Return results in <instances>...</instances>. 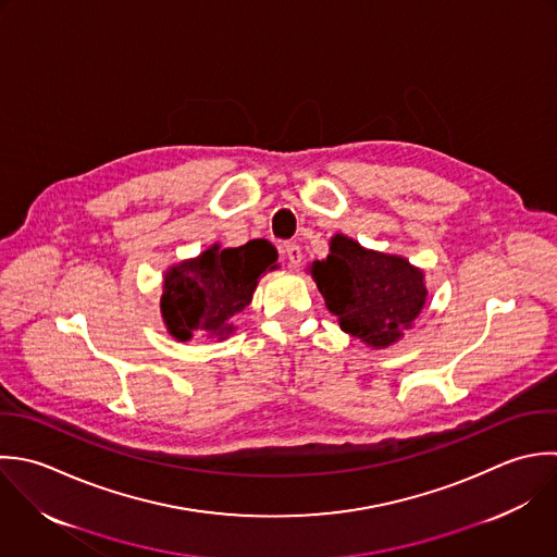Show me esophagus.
Listing matches in <instances>:
<instances>
[{
  "label": "esophagus",
  "mask_w": 557,
  "mask_h": 557,
  "mask_svg": "<svg viewBox=\"0 0 557 557\" xmlns=\"http://www.w3.org/2000/svg\"><path fill=\"white\" fill-rule=\"evenodd\" d=\"M284 256H286V260H288V264L290 267H299L301 264V247L299 245H295V243H288V245H284Z\"/></svg>",
  "instance_id": "1"
}]
</instances>
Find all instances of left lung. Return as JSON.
Segmentation results:
<instances>
[{
    "instance_id": "obj_1",
    "label": "left lung",
    "mask_w": 557,
    "mask_h": 557,
    "mask_svg": "<svg viewBox=\"0 0 557 557\" xmlns=\"http://www.w3.org/2000/svg\"><path fill=\"white\" fill-rule=\"evenodd\" d=\"M308 271L341 330L373 349L399 341L428 299L421 269L401 256L364 249L345 234H336L330 256Z\"/></svg>"
}]
</instances>
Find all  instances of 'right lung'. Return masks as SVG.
Listing matches in <instances>:
<instances>
[{
	"label": "right lung",
	"instance_id": "obj_1",
	"mask_svg": "<svg viewBox=\"0 0 557 557\" xmlns=\"http://www.w3.org/2000/svg\"><path fill=\"white\" fill-rule=\"evenodd\" d=\"M275 262V247L256 238L230 249L212 245L197 258L171 267L160 297L169 334L182 343L193 334L227 338L234 332L230 319L251 304L258 277L277 269Z\"/></svg>",
	"mask_w": 557,
	"mask_h": 557
}]
</instances>
